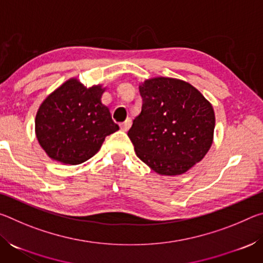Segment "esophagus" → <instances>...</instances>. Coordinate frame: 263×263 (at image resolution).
I'll use <instances>...</instances> for the list:
<instances>
[{
  "label": "esophagus",
  "instance_id": "34e87169",
  "mask_svg": "<svg viewBox=\"0 0 263 263\" xmlns=\"http://www.w3.org/2000/svg\"><path fill=\"white\" fill-rule=\"evenodd\" d=\"M119 125H121L122 131L126 132V131L128 130V128H130V126H131V119H130V118H127L125 122H124V123H121V124H119Z\"/></svg>",
  "mask_w": 263,
  "mask_h": 263
}]
</instances>
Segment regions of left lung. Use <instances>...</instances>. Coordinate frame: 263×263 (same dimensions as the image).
<instances>
[{"label": "left lung", "instance_id": "obj_1", "mask_svg": "<svg viewBox=\"0 0 263 263\" xmlns=\"http://www.w3.org/2000/svg\"><path fill=\"white\" fill-rule=\"evenodd\" d=\"M139 91L141 112L127 132L137 157L160 175L183 174L211 147L216 125L212 104L179 79H147Z\"/></svg>", "mask_w": 263, "mask_h": 263}]
</instances>
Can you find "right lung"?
<instances>
[{
    "instance_id": "obj_1",
    "label": "right lung",
    "mask_w": 263,
    "mask_h": 263,
    "mask_svg": "<svg viewBox=\"0 0 263 263\" xmlns=\"http://www.w3.org/2000/svg\"><path fill=\"white\" fill-rule=\"evenodd\" d=\"M105 89L102 84L87 88L72 78L42 102L34 132L48 157L64 164H80L99 152L106 136L119 130L101 101Z\"/></svg>"
}]
</instances>
